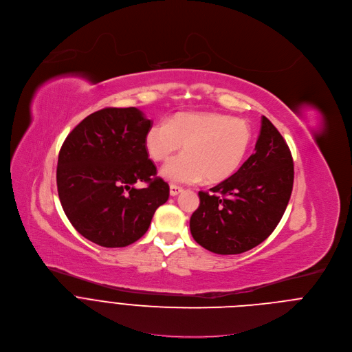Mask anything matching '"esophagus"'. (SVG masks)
Instances as JSON below:
<instances>
[{
  "mask_svg": "<svg viewBox=\"0 0 352 352\" xmlns=\"http://www.w3.org/2000/svg\"><path fill=\"white\" fill-rule=\"evenodd\" d=\"M184 189L181 186H177V185H170V195L171 196H178L179 193H182Z\"/></svg>",
  "mask_w": 352,
  "mask_h": 352,
  "instance_id": "obj_1",
  "label": "esophagus"
}]
</instances>
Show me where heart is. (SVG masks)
<instances>
[{
	"instance_id": "b5f03b06",
	"label": "heart",
	"mask_w": 352,
	"mask_h": 352,
	"mask_svg": "<svg viewBox=\"0 0 352 352\" xmlns=\"http://www.w3.org/2000/svg\"><path fill=\"white\" fill-rule=\"evenodd\" d=\"M247 120L223 113L179 112L168 122L153 123L145 146L155 162H166L182 145L185 153L162 168V177L174 184L222 181L241 164L250 142Z\"/></svg>"
}]
</instances>
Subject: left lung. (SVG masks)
<instances>
[{
  "label": "left lung",
  "instance_id": "1",
  "mask_svg": "<svg viewBox=\"0 0 352 352\" xmlns=\"http://www.w3.org/2000/svg\"><path fill=\"white\" fill-rule=\"evenodd\" d=\"M294 188V160L284 137L262 118L255 152L228 179L199 192L190 217L197 244L219 255H236L263 243L281 221Z\"/></svg>",
  "mask_w": 352,
  "mask_h": 352
}]
</instances>
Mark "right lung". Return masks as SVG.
Here are the masks:
<instances>
[{
	"label": "right lung",
	"instance_id": "add662e5",
	"mask_svg": "<svg viewBox=\"0 0 352 352\" xmlns=\"http://www.w3.org/2000/svg\"><path fill=\"white\" fill-rule=\"evenodd\" d=\"M152 122L135 108H104L65 138L57 162V192L71 225L105 248L126 247L148 230L170 196L156 177L145 135ZM145 182L142 190L135 184Z\"/></svg>",
	"mask_w": 352,
	"mask_h": 352
}]
</instances>
